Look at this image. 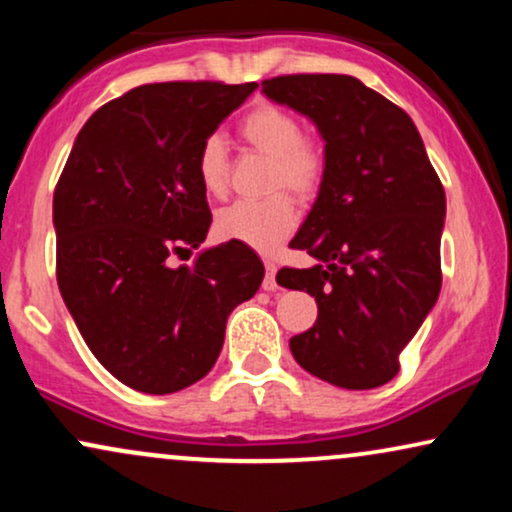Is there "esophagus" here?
I'll return each mask as SVG.
<instances>
[{"label":"esophagus","instance_id":"1","mask_svg":"<svg viewBox=\"0 0 512 512\" xmlns=\"http://www.w3.org/2000/svg\"><path fill=\"white\" fill-rule=\"evenodd\" d=\"M264 269H267V274H264L262 289L274 291L276 289V264L272 260H264Z\"/></svg>","mask_w":512,"mask_h":512}]
</instances>
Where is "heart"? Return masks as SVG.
I'll return each mask as SVG.
<instances>
[{"label":"heart","instance_id":"obj_1","mask_svg":"<svg viewBox=\"0 0 512 512\" xmlns=\"http://www.w3.org/2000/svg\"><path fill=\"white\" fill-rule=\"evenodd\" d=\"M238 137L250 151L269 158L264 187L274 195L257 202L228 204L216 214L214 231L223 240L269 252L289 238L296 226V207L291 197L279 190H289L301 202L313 199L325 182V149L317 139L303 134L296 115L272 103L257 105L240 117ZM197 178L207 195H226L228 154L219 137H207L199 146Z\"/></svg>","mask_w":512,"mask_h":512}]
</instances>
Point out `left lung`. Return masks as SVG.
<instances>
[{
  "mask_svg": "<svg viewBox=\"0 0 512 512\" xmlns=\"http://www.w3.org/2000/svg\"><path fill=\"white\" fill-rule=\"evenodd\" d=\"M262 93L308 115L325 139V182L289 245L315 264L276 274L317 303L315 325L291 337V354L346 390L390 383L443 281L445 190L419 129L356 76H274Z\"/></svg>",
  "mask_w": 512,
  "mask_h": 512,
  "instance_id": "1",
  "label": "left lung"
}]
</instances>
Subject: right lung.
Wrapping results in <instances>:
<instances>
[{"mask_svg":"<svg viewBox=\"0 0 512 512\" xmlns=\"http://www.w3.org/2000/svg\"><path fill=\"white\" fill-rule=\"evenodd\" d=\"M257 84H144L88 117L52 199L57 284L81 337L120 383L170 395L209 373L226 320L262 284L243 243L204 250L199 146Z\"/></svg>","mask_w":512,"mask_h":512,"instance_id":"obj_1","label":"right lung"}]
</instances>
